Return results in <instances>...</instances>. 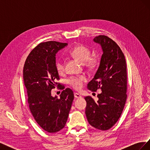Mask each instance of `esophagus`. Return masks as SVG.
<instances>
[{
  "mask_svg": "<svg viewBox=\"0 0 150 150\" xmlns=\"http://www.w3.org/2000/svg\"><path fill=\"white\" fill-rule=\"evenodd\" d=\"M74 97H75L76 98H81V95H80L79 94L77 93H74Z\"/></svg>",
  "mask_w": 150,
  "mask_h": 150,
  "instance_id": "obj_1",
  "label": "esophagus"
}]
</instances>
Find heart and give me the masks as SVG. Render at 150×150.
Wrapping results in <instances>:
<instances>
[{
  "label": "heart",
  "instance_id": "1",
  "mask_svg": "<svg viewBox=\"0 0 150 150\" xmlns=\"http://www.w3.org/2000/svg\"><path fill=\"white\" fill-rule=\"evenodd\" d=\"M67 53L72 57L76 58L81 62H85L86 66L92 68L96 66L98 62V59L96 56H91L90 49L84 45H79L71 49ZM56 69L59 74H62L65 71L64 62L61 59H58L56 62ZM86 81L84 76L71 77L68 80V83L75 89H79L83 85L84 82Z\"/></svg>",
  "mask_w": 150,
  "mask_h": 150
}]
</instances>
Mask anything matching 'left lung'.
<instances>
[{
	"label": "left lung",
	"instance_id": "left-lung-1",
	"mask_svg": "<svg viewBox=\"0 0 150 150\" xmlns=\"http://www.w3.org/2000/svg\"><path fill=\"white\" fill-rule=\"evenodd\" d=\"M93 40L101 45L103 53L88 89L91 91L100 89L102 91L98 94L97 102L91 96L84 98L87 103L85 113L94 128L108 130L119 120L126 101V63L118 45L108 36L98 35Z\"/></svg>",
	"mask_w": 150,
	"mask_h": 150
}]
</instances>
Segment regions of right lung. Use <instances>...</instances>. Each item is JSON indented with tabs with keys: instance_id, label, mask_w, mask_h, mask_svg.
I'll return each instance as SVG.
<instances>
[{
	"instance_id": "right-lung-1",
	"label": "right lung",
	"mask_w": 150,
	"mask_h": 150,
	"mask_svg": "<svg viewBox=\"0 0 150 150\" xmlns=\"http://www.w3.org/2000/svg\"><path fill=\"white\" fill-rule=\"evenodd\" d=\"M67 45L56 41L38 44L27 57L23 69L24 84L30 111L37 123L48 133L64 128L74 99L70 88L63 90L60 98L52 97L51 90L59 79L56 69V54Z\"/></svg>"
}]
</instances>
